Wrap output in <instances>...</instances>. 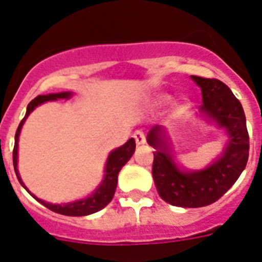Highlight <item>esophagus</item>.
I'll return each instance as SVG.
<instances>
[{
    "instance_id": "34e87169",
    "label": "esophagus",
    "mask_w": 262,
    "mask_h": 262,
    "mask_svg": "<svg viewBox=\"0 0 262 262\" xmlns=\"http://www.w3.org/2000/svg\"><path fill=\"white\" fill-rule=\"evenodd\" d=\"M134 138H135V142L138 145L145 144V135L142 129H136L135 133H134Z\"/></svg>"
}]
</instances>
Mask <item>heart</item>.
I'll list each match as a JSON object with an SVG mask.
<instances>
[{
  "mask_svg": "<svg viewBox=\"0 0 262 262\" xmlns=\"http://www.w3.org/2000/svg\"><path fill=\"white\" fill-rule=\"evenodd\" d=\"M161 99H163V101H168L169 97L168 96H163V98H161Z\"/></svg>",
  "mask_w": 262,
  "mask_h": 262,
  "instance_id": "1",
  "label": "heart"
}]
</instances>
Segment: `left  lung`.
I'll return each instance as SVG.
<instances>
[{
  "label": "left lung",
  "mask_w": 262,
  "mask_h": 262,
  "mask_svg": "<svg viewBox=\"0 0 262 262\" xmlns=\"http://www.w3.org/2000/svg\"><path fill=\"white\" fill-rule=\"evenodd\" d=\"M191 78L202 92L200 111L230 136L223 154L207 168L186 172L173 161L164 127H152L147 142L155 148L152 176L159 195L177 207L195 209L216 202L240 177L248 161L249 135L242 103L230 88L216 78Z\"/></svg>",
  "instance_id": "obj_1"
}]
</instances>
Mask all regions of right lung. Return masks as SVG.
<instances>
[{
    "label": "right lung",
    "instance_id": "add662e5",
    "mask_svg": "<svg viewBox=\"0 0 262 262\" xmlns=\"http://www.w3.org/2000/svg\"><path fill=\"white\" fill-rule=\"evenodd\" d=\"M72 97L71 92H64V93H53V94H47V96H38L35 98L32 99L31 102L29 103L27 106V111L26 115L20 120L19 126L17 128V133H15V143H14V149H13V164H14V170H15V174H17L18 181L20 182L25 189L29 191L25 184L22 182L19 177V173H18L17 169V164H18V139H19V134H20V128H22L23 123H25V120L27 119V117L30 115L34 108L36 106L41 105V103L47 102V101H56V99H68ZM135 140L134 138H131L126 144H123L122 147L117 148L114 151L111 152L107 157V161H106V166H105V177H103L102 182L99 184V186L97 187L94 193L92 195L86 196L84 200L80 201H75V202L71 203H64V205H52V203L45 202V201L39 200L36 198L35 195L32 193L31 194L34 198H35L38 202H40L41 205L46 206L47 209H50L51 211L57 212V214L61 215H67V216H85V215H90L94 214V212L99 211V210H102L103 207L108 205L113 200V196H114L115 189H117V184H118V174H119L120 169L124 164L131 159V156L135 152Z\"/></svg>",
    "mask_w": 262,
    "mask_h": 262
}]
</instances>
